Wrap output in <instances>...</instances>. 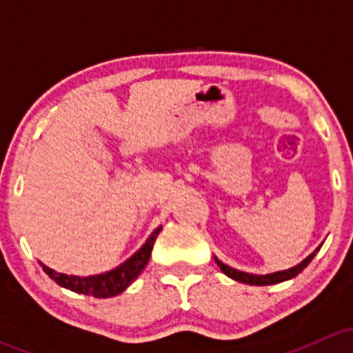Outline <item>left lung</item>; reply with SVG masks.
<instances>
[{
  "instance_id": "left-lung-1",
  "label": "left lung",
  "mask_w": 353,
  "mask_h": 353,
  "mask_svg": "<svg viewBox=\"0 0 353 353\" xmlns=\"http://www.w3.org/2000/svg\"><path fill=\"white\" fill-rule=\"evenodd\" d=\"M323 243L318 245V248L314 249V251L311 252V254L307 256L305 259H302L299 265L292 266V268L288 270H282V272H275V273H266V275H252V273H245V272H241V270H236L232 268V266L225 265V263L220 261L216 256H213L216 261V265L220 266V270H222L223 273H225L229 279L236 280V282H241V283H248V285H273V283H280V282H285V280H290L294 279V276H297L299 273L302 272V270L305 268V266L309 265V263L312 261V258L316 256V252L321 249Z\"/></svg>"
}]
</instances>
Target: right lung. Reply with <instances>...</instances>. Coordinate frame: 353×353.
I'll return each instance as SVG.
<instances>
[{"instance_id":"add662e5","label":"right lung","mask_w":353,"mask_h":353,"mask_svg":"<svg viewBox=\"0 0 353 353\" xmlns=\"http://www.w3.org/2000/svg\"><path fill=\"white\" fill-rule=\"evenodd\" d=\"M162 230V225L157 227L154 232L150 234L145 244L134 252L131 258H128L126 261L121 263L116 268L109 270L105 273H99V275H90V276H77V275H66V273H58L56 270L49 268L44 263L39 261V265L42 266L46 273L49 275V279L54 280L58 285L68 288V290H73L77 294L83 295H92V297L97 299H108V297H116L121 292L126 290L134 280L138 279L141 272L147 266L148 259H150L152 249H154L157 236Z\"/></svg>"}]
</instances>
